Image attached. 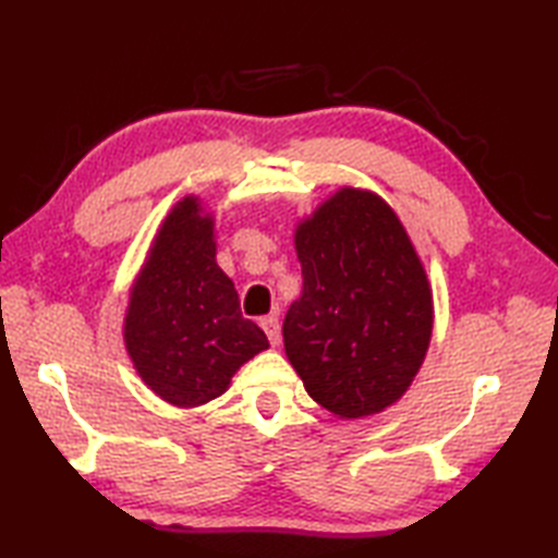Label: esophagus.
I'll return each mask as SVG.
<instances>
[{"instance_id":"34e87169","label":"esophagus","mask_w":558,"mask_h":558,"mask_svg":"<svg viewBox=\"0 0 558 558\" xmlns=\"http://www.w3.org/2000/svg\"><path fill=\"white\" fill-rule=\"evenodd\" d=\"M260 328L266 330V336H268V340H270V345H272V348L280 345V324H278V318H276V316H266V318H260Z\"/></svg>"}]
</instances>
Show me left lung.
Instances as JSON below:
<instances>
[{
    "label": "left lung",
    "instance_id": "left-lung-1",
    "mask_svg": "<svg viewBox=\"0 0 558 558\" xmlns=\"http://www.w3.org/2000/svg\"><path fill=\"white\" fill-rule=\"evenodd\" d=\"M302 294L282 324L286 354L318 405L362 420L393 405L417 376L434 298L396 210L342 186L298 222Z\"/></svg>",
    "mask_w": 558,
    "mask_h": 558
}]
</instances>
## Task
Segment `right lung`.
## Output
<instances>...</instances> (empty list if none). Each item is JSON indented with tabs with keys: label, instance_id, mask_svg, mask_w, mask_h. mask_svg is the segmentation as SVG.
<instances>
[{
	"label": "right lung",
	"instance_id": "obj_1",
	"mask_svg": "<svg viewBox=\"0 0 558 558\" xmlns=\"http://www.w3.org/2000/svg\"><path fill=\"white\" fill-rule=\"evenodd\" d=\"M124 345L153 393L174 408H198L268 338L242 316L234 282L216 260V220L198 196L177 201L129 292Z\"/></svg>",
	"mask_w": 558,
	"mask_h": 558
}]
</instances>
